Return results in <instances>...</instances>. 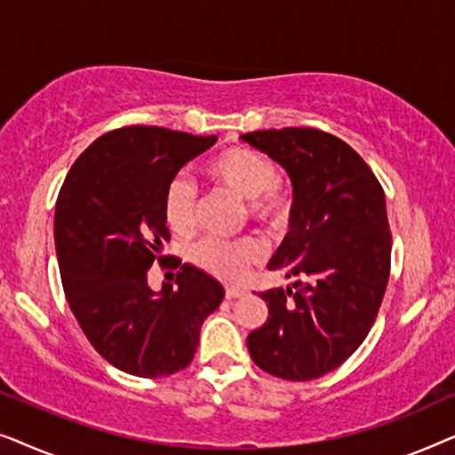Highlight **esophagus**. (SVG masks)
Returning a JSON list of instances; mask_svg holds the SVG:
<instances>
[{
	"label": "esophagus",
	"instance_id": "34e87169",
	"mask_svg": "<svg viewBox=\"0 0 455 455\" xmlns=\"http://www.w3.org/2000/svg\"><path fill=\"white\" fill-rule=\"evenodd\" d=\"M242 294H244V290H242V288H234V285H228V288H226L228 300H235V298H240Z\"/></svg>",
	"mask_w": 455,
	"mask_h": 455
}]
</instances>
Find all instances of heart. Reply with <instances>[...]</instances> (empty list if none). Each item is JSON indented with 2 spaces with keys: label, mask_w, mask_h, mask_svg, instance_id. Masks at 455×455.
<instances>
[{
  "label": "heart",
  "mask_w": 455,
  "mask_h": 455,
  "mask_svg": "<svg viewBox=\"0 0 455 455\" xmlns=\"http://www.w3.org/2000/svg\"><path fill=\"white\" fill-rule=\"evenodd\" d=\"M204 172L215 184L244 198L252 220L282 228L291 217L294 196L277 178V167L265 153L242 145L228 147L204 164ZM164 217L172 232L184 235L195 229L196 190L188 178L176 176L167 184ZM263 242L252 235L240 240L204 238L190 248V260L211 275L238 282L248 267L263 259Z\"/></svg>",
  "instance_id": "heart-1"
}]
</instances>
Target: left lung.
Instances as JSON below:
<instances>
[{"label":"left lung","instance_id":"obj_1","mask_svg":"<svg viewBox=\"0 0 455 455\" xmlns=\"http://www.w3.org/2000/svg\"><path fill=\"white\" fill-rule=\"evenodd\" d=\"M242 140L285 167L294 184L290 232L269 269L298 277L267 290L265 325L248 335L259 369L310 381L344 364L369 335L391 269L383 186L366 161L319 128L254 130Z\"/></svg>","mask_w":455,"mask_h":455}]
</instances>
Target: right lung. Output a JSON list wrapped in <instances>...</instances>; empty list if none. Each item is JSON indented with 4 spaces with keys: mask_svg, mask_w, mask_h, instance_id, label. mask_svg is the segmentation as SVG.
<instances>
[{
    "mask_svg": "<svg viewBox=\"0 0 455 455\" xmlns=\"http://www.w3.org/2000/svg\"><path fill=\"white\" fill-rule=\"evenodd\" d=\"M215 140L159 126L117 128L92 142L61 184L53 235L64 294L91 346L128 375L186 369L203 321L223 300L221 283L192 265L180 267L178 288L164 283L155 294L147 283L170 242L167 184Z\"/></svg>",
    "mask_w": 455,
    "mask_h": 455,
    "instance_id": "1",
    "label": "right lung"
}]
</instances>
